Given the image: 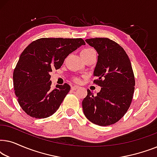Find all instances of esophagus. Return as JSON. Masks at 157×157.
I'll list each match as a JSON object with an SVG mask.
<instances>
[{
  "label": "esophagus",
  "instance_id": "34e87169",
  "mask_svg": "<svg viewBox=\"0 0 157 157\" xmlns=\"http://www.w3.org/2000/svg\"><path fill=\"white\" fill-rule=\"evenodd\" d=\"M78 88H79L78 86L74 85V86H71V89L72 90H76V89H78Z\"/></svg>",
  "mask_w": 157,
  "mask_h": 157
}]
</instances>
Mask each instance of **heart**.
<instances>
[{
  "label": "heart",
  "instance_id": "b5f03b06",
  "mask_svg": "<svg viewBox=\"0 0 157 157\" xmlns=\"http://www.w3.org/2000/svg\"><path fill=\"white\" fill-rule=\"evenodd\" d=\"M94 51L93 48H85L83 49V50L81 51V53H84V52H89V51ZM76 81H78L79 79L78 78H76L75 79Z\"/></svg>",
  "mask_w": 157,
  "mask_h": 157
}]
</instances>
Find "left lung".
Returning a JSON list of instances; mask_svg holds the SVG:
<instances>
[{
  "label": "left lung",
  "mask_w": 157,
  "mask_h": 157,
  "mask_svg": "<svg viewBox=\"0 0 157 157\" xmlns=\"http://www.w3.org/2000/svg\"><path fill=\"white\" fill-rule=\"evenodd\" d=\"M98 53L94 82L100 86L96 96L87 90L82 107L86 117L98 126L115 124L129 108L134 91L135 80L132 64L125 51L106 38L85 40Z\"/></svg>",
  "instance_id": "8db88e82"
}]
</instances>
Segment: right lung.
Instances as JSON below:
<instances>
[{
	"label": "right lung",
	"instance_id": "1",
	"mask_svg": "<svg viewBox=\"0 0 157 157\" xmlns=\"http://www.w3.org/2000/svg\"><path fill=\"white\" fill-rule=\"evenodd\" d=\"M85 44L81 38H42L24 49L13 78L19 105L28 115L44 119L58 110L71 87L65 83L51 89L50 73L61 68L71 53Z\"/></svg>",
	"mask_w": 157,
	"mask_h": 157
}]
</instances>
